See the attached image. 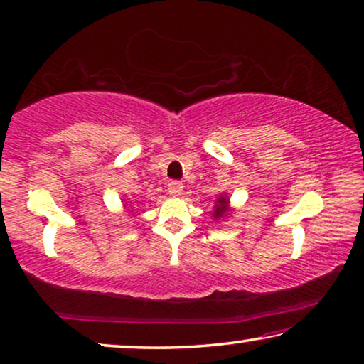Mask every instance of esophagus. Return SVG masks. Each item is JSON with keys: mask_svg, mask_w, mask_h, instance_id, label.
Listing matches in <instances>:
<instances>
[{"mask_svg": "<svg viewBox=\"0 0 364 364\" xmlns=\"http://www.w3.org/2000/svg\"><path fill=\"white\" fill-rule=\"evenodd\" d=\"M167 188H169V193L172 195V197H178V195L183 192L182 182H178V181H172Z\"/></svg>", "mask_w": 364, "mask_h": 364, "instance_id": "1", "label": "esophagus"}]
</instances>
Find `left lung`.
Instances as JSON below:
<instances>
[{
  "mask_svg": "<svg viewBox=\"0 0 364 364\" xmlns=\"http://www.w3.org/2000/svg\"><path fill=\"white\" fill-rule=\"evenodd\" d=\"M228 215H229V198L226 197L225 193H223L215 201L213 218H215V220H225Z\"/></svg>",
  "mask_w": 364,
  "mask_h": 364,
  "instance_id": "left-lung-1",
  "label": "left lung"
}]
</instances>
